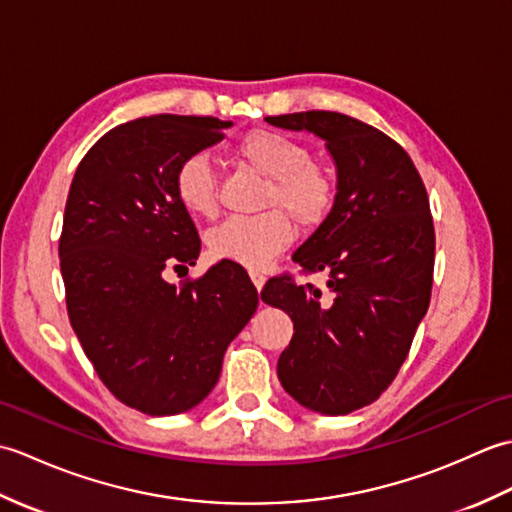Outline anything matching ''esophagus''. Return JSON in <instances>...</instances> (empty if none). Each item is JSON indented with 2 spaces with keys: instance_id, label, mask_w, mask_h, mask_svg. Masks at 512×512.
Instances as JSON below:
<instances>
[{
  "instance_id": "34e87169",
  "label": "esophagus",
  "mask_w": 512,
  "mask_h": 512,
  "mask_svg": "<svg viewBox=\"0 0 512 512\" xmlns=\"http://www.w3.org/2000/svg\"><path fill=\"white\" fill-rule=\"evenodd\" d=\"M250 279H253V284H255V288L257 290H262L264 288V284H266V277H264V273H259V270H250Z\"/></svg>"
}]
</instances>
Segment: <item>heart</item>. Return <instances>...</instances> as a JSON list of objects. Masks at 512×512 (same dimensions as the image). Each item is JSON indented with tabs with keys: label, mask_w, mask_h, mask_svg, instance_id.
<instances>
[{
	"label": "heart",
	"mask_w": 512,
	"mask_h": 512,
	"mask_svg": "<svg viewBox=\"0 0 512 512\" xmlns=\"http://www.w3.org/2000/svg\"><path fill=\"white\" fill-rule=\"evenodd\" d=\"M235 154L270 180L262 202L270 211L253 217H228L209 233V250L215 259L259 270L295 237L286 211L303 228L319 226L332 211L336 184L328 171L310 162L308 147L273 129L248 132L237 143ZM176 193L189 213L213 215L217 193L211 160L204 154L184 158L176 173Z\"/></svg>",
	"instance_id": "b5f03b06"
}]
</instances>
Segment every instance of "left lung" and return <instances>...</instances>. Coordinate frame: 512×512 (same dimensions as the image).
Returning <instances> with one entry per match:
<instances>
[{
	"label": "left lung",
	"mask_w": 512,
	"mask_h": 512,
	"mask_svg": "<svg viewBox=\"0 0 512 512\" xmlns=\"http://www.w3.org/2000/svg\"><path fill=\"white\" fill-rule=\"evenodd\" d=\"M266 123L321 138L336 167L332 211L292 255L306 273H328L330 299L277 277L262 301L295 325L277 363L281 385L301 407L345 416L391 385L427 314L436 255L429 198L407 151L372 125L339 112Z\"/></svg>",
	"instance_id": "1"
}]
</instances>
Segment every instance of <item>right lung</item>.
Masks as SVG:
<instances>
[{
	"label": "right lung",
	"mask_w": 512,
	"mask_h": 512,
	"mask_svg": "<svg viewBox=\"0 0 512 512\" xmlns=\"http://www.w3.org/2000/svg\"><path fill=\"white\" fill-rule=\"evenodd\" d=\"M231 121L158 114L110 129L85 154L59 239L72 330L112 394L147 416H176L211 394L228 343L257 310L242 266L222 262L182 284L200 237L176 193L180 162Z\"/></svg>",
	"instance_id": "right-lung-1"
}]
</instances>
